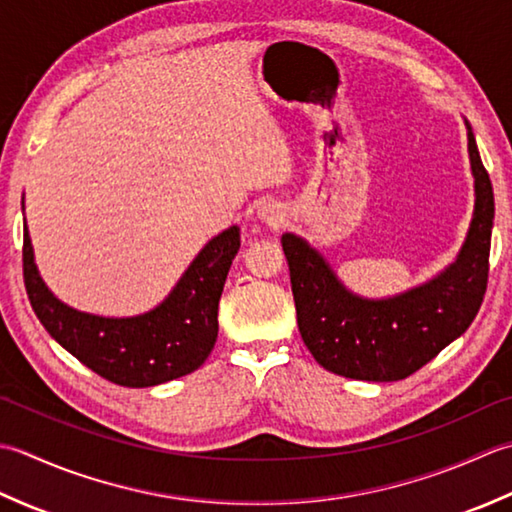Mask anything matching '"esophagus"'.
Masks as SVG:
<instances>
[{
    "mask_svg": "<svg viewBox=\"0 0 512 512\" xmlns=\"http://www.w3.org/2000/svg\"><path fill=\"white\" fill-rule=\"evenodd\" d=\"M258 214L263 216L267 223H274V225H278L280 221H283V212L278 210V205H263L258 210Z\"/></svg>",
    "mask_w": 512,
    "mask_h": 512,
    "instance_id": "1",
    "label": "esophagus"
}]
</instances>
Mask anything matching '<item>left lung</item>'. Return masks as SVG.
I'll return each mask as SVG.
<instances>
[{"label": "left lung", "mask_w": 512, "mask_h": 512, "mask_svg": "<svg viewBox=\"0 0 512 512\" xmlns=\"http://www.w3.org/2000/svg\"><path fill=\"white\" fill-rule=\"evenodd\" d=\"M468 156L475 210L455 263L400 296L351 294L329 263L300 236L283 234L300 336L320 367L351 380L409 378L471 327L486 294L495 198L471 125Z\"/></svg>", "instance_id": "1"}]
</instances>
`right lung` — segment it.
<instances>
[{
  "label": "right lung",
  "mask_w": 512,
  "mask_h": 512,
  "mask_svg": "<svg viewBox=\"0 0 512 512\" xmlns=\"http://www.w3.org/2000/svg\"><path fill=\"white\" fill-rule=\"evenodd\" d=\"M241 229L214 236L159 307L132 318H103L64 305L41 280L24 229V283L46 331L81 364L121 387L143 389L196 371L218 336V300Z\"/></svg>",
  "instance_id": "add662e5"
}]
</instances>
